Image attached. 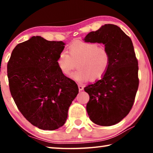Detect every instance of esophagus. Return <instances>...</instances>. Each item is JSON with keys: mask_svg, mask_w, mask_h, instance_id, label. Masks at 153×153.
Returning <instances> with one entry per match:
<instances>
[{"mask_svg": "<svg viewBox=\"0 0 153 153\" xmlns=\"http://www.w3.org/2000/svg\"><path fill=\"white\" fill-rule=\"evenodd\" d=\"M78 88H79V91H82V90H84V86H82L81 84H79V85H78Z\"/></svg>", "mask_w": 153, "mask_h": 153, "instance_id": "esophagus-1", "label": "esophagus"}]
</instances>
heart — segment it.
<instances>
[{"label": "heart", "instance_id": "obj_1", "mask_svg": "<svg viewBox=\"0 0 153 153\" xmlns=\"http://www.w3.org/2000/svg\"><path fill=\"white\" fill-rule=\"evenodd\" d=\"M67 53L62 52L56 59L58 68L68 76L76 67L78 69L72 78L78 82L97 81L105 76L109 68L111 57L109 52L97 43L76 40L67 47Z\"/></svg>", "mask_w": 153, "mask_h": 153}]
</instances>
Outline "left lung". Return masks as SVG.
I'll list each match as a JSON object with an SVG mask.
<instances>
[{
    "label": "left lung",
    "mask_w": 153,
    "mask_h": 153,
    "mask_svg": "<svg viewBox=\"0 0 153 153\" xmlns=\"http://www.w3.org/2000/svg\"><path fill=\"white\" fill-rule=\"evenodd\" d=\"M84 41L102 43L111 57L102 78L84 88L90 96L87 113L97 125H115L129 113L138 88V63L132 42L113 24H105L90 32Z\"/></svg>",
    "instance_id": "left-lung-1"
}]
</instances>
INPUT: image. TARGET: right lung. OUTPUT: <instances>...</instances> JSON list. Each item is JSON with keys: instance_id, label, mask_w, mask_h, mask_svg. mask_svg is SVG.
I'll return each mask as SVG.
<instances>
[{"instance_id": "obj_1", "label": "right lung", "mask_w": 153, "mask_h": 153, "mask_svg": "<svg viewBox=\"0 0 153 153\" xmlns=\"http://www.w3.org/2000/svg\"><path fill=\"white\" fill-rule=\"evenodd\" d=\"M65 45L33 36L15 46L7 64L10 92L18 109L44 130L64 125L79 92L76 83L64 76L56 65Z\"/></svg>"}]
</instances>
